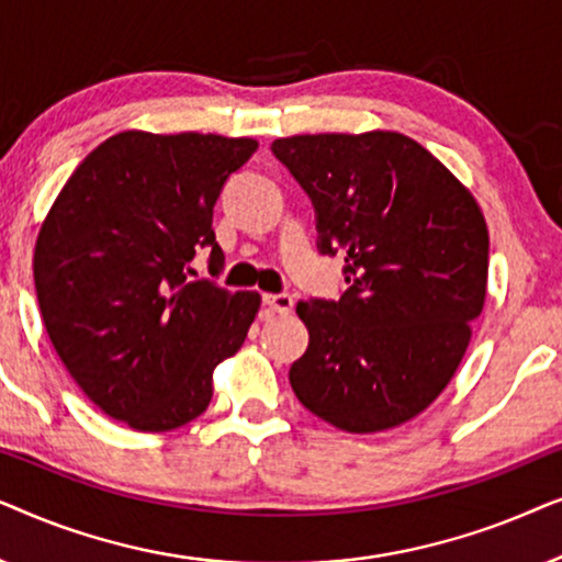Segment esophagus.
I'll return each mask as SVG.
<instances>
[{
	"mask_svg": "<svg viewBox=\"0 0 562 562\" xmlns=\"http://www.w3.org/2000/svg\"><path fill=\"white\" fill-rule=\"evenodd\" d=\"M263 304L276 314H289L294 310V296L291 294H266Z\"/></svg>",
	"mask_w": 562,
	"mask_h": 562,
	"instance_id": "esophagus-1",
	"label": "esophagus"
}]
</instances>
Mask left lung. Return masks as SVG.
Wrapping results in <instances>:
<instances>
[{
	"label": "left lung",
	"mask_w": 562,
	"mask_h": 562,
	"mask_svg": "<svg viewBox=\"0 0 562 562\" xmlns=\"http://www.w3.org/2000/svg\"><path fill=\"white\" fill-rule=\"evenodd\" d=\"M271 150L312 199L319 252H345L348 283L337 302L296 304L310 348L291 389L345 432L404 425L456 375L486 302L481 206L402 133L294 135Z\"/></svg>",
	"instance_id": "8db88e82"
}]
</instances>
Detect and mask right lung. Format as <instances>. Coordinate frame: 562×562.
<instances>
[{
  "mask_svg": "<svg viewBox=\"0 0 562 562\" xmlns=\"http://www.w3.org/2000/svg\"><path fill=\"white\" fill-rule=\"evenodd\" d=\"M256 150L252 137L125 130L81 160L43 222L33 273L53 348L137 432L196 419L260 310L258 291L189 279L196 248H212V273L225 266L212 212Z\"/></svg>",
  "mask_w": 562,
  "mask_h": 562,
  "instance_id": "add662e5",
  "label": "right lung"
}]
</instances>
